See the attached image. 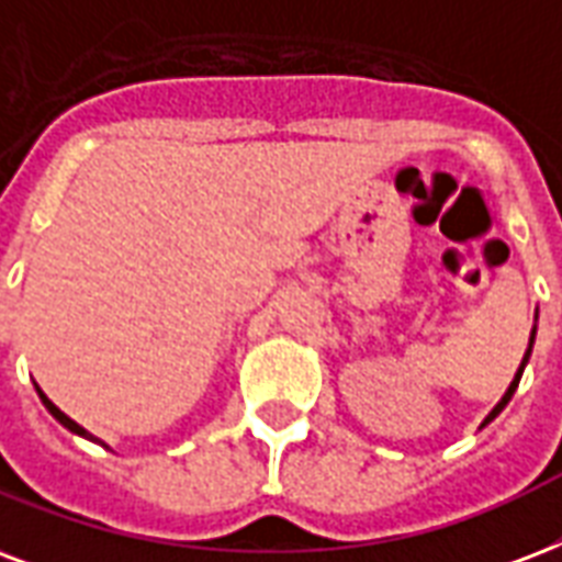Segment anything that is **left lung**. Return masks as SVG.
Segmentation results:
<instances>
[{"label":"left lung","instance_id":"left-lung-1","mask_svg":"<svg viewBox=\"0 0 562 562\" xmlns=\"http://www.w3.org/2000/svg\"><path fill=\"white\" fill-rule=\"evenodd\" d=\"M533 338H537V318H533V329H530V341H528V350H525V359H521L519 371H516V376H513V383H509V389H507V392H504V397H501L498 404H495V409H492V413L486 415V418H483V424H481V427H486V424H490L492 418H498V415H501V409H504V406L509 404V397H513V392H516V389H519V380H521V374H525V366H528V359H530V350H533Z\"/></svg>","mask_w":562,"mask_h":562}]
</instances>
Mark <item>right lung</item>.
Listing matches in <instances>:
<instances>
[{
  "label": "right lung",
  "mask_w": 562,
  "mask_h": 562,
  "mask_svg": "<svg viewBox=\"0 0 562 562\" xmlns=\"http://www.w3.org/2000/svg\"><path fill=\"white\" fill-rule=\"evenodd\" d=\"M34 389H37V395H41L43 406H46V409H49V413H53V418H55V422H61V424H64V427H67V430H70V434L81 436V439H91V442L102 445V448H109V445H105V442H100V439H97V436H91V434H88V430H85V427H81V424H76V422H72L70 415H64V413H61V409H58V406H55V404H53V401H49V397L43 395V392H41V385L34 383Z\"/></svg>",
  "instance_id": "obj_1"
}]
</instances>
